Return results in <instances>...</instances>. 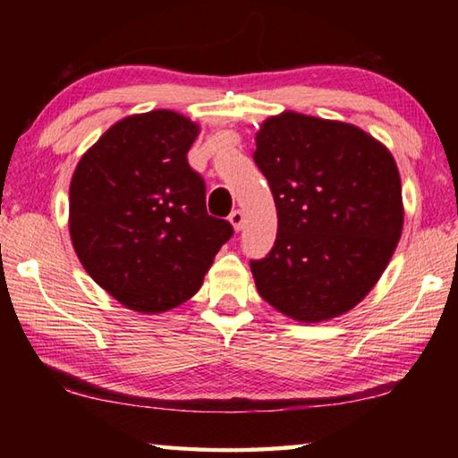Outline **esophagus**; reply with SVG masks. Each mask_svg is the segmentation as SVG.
Masks as SVG:
<instances>
[{
	"label": "esophagus",
	"instance_id": "34e87169",
	"mask_svg": "<svg viewBox=\"0 0 458 458\" xmlns=\"http://www.w3.org/2000/svg\"><path fill=\"white\" fill-rule=\"evenodd\" d=\"M230 224H232V228H234L236 232H240L242 230V226H244V212L242 210H234L230 214Z\"/></svg>",
	"mask_w": 458,
	"mask_h": 458
}]
</instances>
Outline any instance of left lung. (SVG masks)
I'll use <instances>...</instances> for the list:
<instances>
[{"instance_id": "obj_1", "label": "left lung", "mask_w": 458, "mask_h": 458, "mask_svg": "<svg viewBox=\"0 0 458 458\" xmlns=\"http://www.w3.org/2000/svg\"><path fill=\"white\" fill-rule=\"evenodd\" d=\"M254 161L278 216L273 250L250 262L260 297L299 323L352 311L404 226L390 149L352 123L283 111L262 121Z\"/></svg>"}]
</instances>
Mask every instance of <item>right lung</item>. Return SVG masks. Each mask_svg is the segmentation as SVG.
<instances>
[{
    "label": "right lung",
    "instance_id": "1",
    "mask_svg": "<svg viewBox=\"0 0 458 458\" xmlns=\"http://www.w3.org/2000/svg\"><path fill=\"white\" fill-rule=\"evenodd\" d=\"M199 125L183 114H129L82 155L71 180L68 230L92 281L131 311L155 315L199 291L232 236L206 210L188 165Z\"/></svg>",
    "mask_w": 458,
    "mask_h": 458
}]
</instances>
